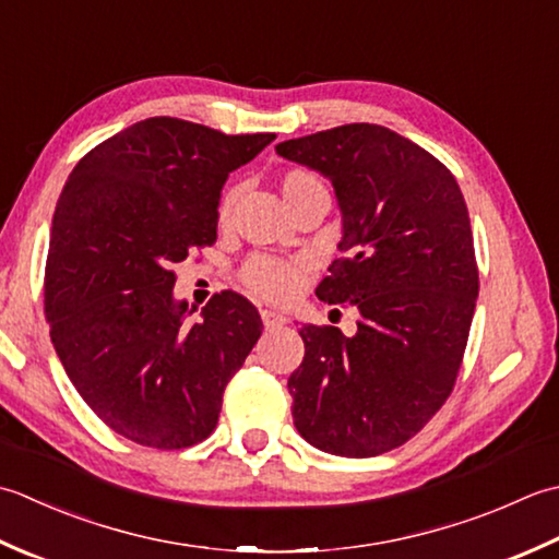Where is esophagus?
Instances as JSON below:
<instances>
[{
	"mask_svg": "<svg viewBox=\"0 0 559 559\" xmlns=\"http://www.w3.org/2000/svg\"><path fill=\"white\" fill-rule=\"evenodd\" d=\"M260 318H263L265 328H280V325L287 323V316L280 313V311H272V309H260Z\"/></svg>",
	"mask_w": 559,
	"mask_h": 559,
	"instance_id": "34e87169",
	"label": "esophagus"
}]
</instances>
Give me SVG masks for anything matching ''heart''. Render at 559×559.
Masks as SVG:
<instances>
[{"instance_id": "1", "label": "heart", "mask_w": 559, "mask_h": 559, "mask_svg": "<svg viewBox=\"0 0 559 559\" xmlns=\"http://www.w3.org/2000/svg\"><path fill=\"white\" fill-rule=\"evenodd\" d=\"M316 188H323L321 180H318L311 170H304V168H292L280 180V190H282L284 202H292L294 198H299V195H304V192L316 190ZM234 195H236L234 190L224 192V198L219 202V222H226V216H229ZM241 277H243L246 287L253 294L263 296V299L287 301L289 296L299 292L301 282H304V272L299 265L258 255V258L248 260L243 272H241Z\"/></svg>"}]
</instances>
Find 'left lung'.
<instances>
[{"instance_id":"1","label":"left lung","mask_w":559,"mask_h":559,"mask_svg":"<svg viewBox=\"0 0 559 559\" xmlns=\"http://www.w3.org/2000/svg\"><path fill=\"white\" fill-rule=\"evenodd\" d=\"M333 183L343 258L318 299L359 311L357 333L304 325L289 376L294 425L325 453L403 447L447 401L468 343L477 265L451 170L381 124L355 122L275 146Z\"/></svg>"}]
</instances>
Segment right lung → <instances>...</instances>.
<instances>
[{
    "instance_id": "add662e5",
    "label": "right lung",
    "mask_w": 559,
    "mask_h": 559,
    "mask_svg": "<svg viewBox=\"0 0 559 559\" xmlns=\"http://www.w3.org/2000/svg\"><path fill=\"white\" fill-rule=\"evenodd\" d=\"M275 140L146 118L91 150L57 200L45 316L86 405L124 439L186 449L207 439L231 376L263 333L241 294H214L198 321L174 296V263L216 241L231 170Z\"/></svg>"
}]
</instances>
